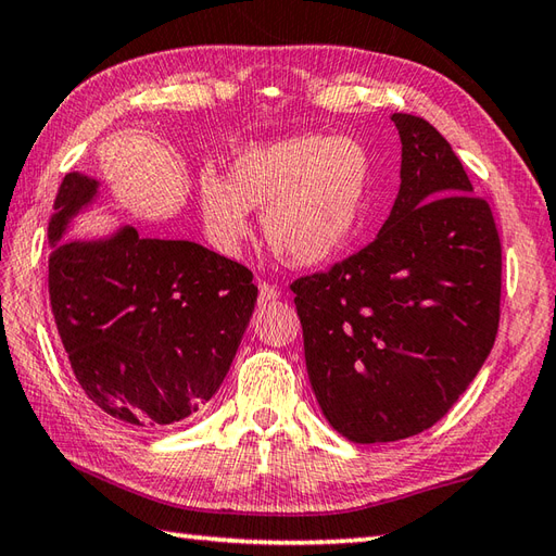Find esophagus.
I'll list each match as a JSON object with an SVG mask.
<instances>
[{"label":"esophagus","mask_w":556,"mask_h":556,"mask_svg":"<svg viewBox=\"0 0 556 556\" xmlns=\"http://www.w3.org/2000/svg\"><path fill=\"white\" fill-rule=\"evenodd\" d=\"M280 298V290L276 286H270V282H258V304H270Z\"/></svg>","instance_id":"esophagus-1"}]
</instances>
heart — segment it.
Returning <instances> with one entry per match:
<instances>
[{
  "instance_id": "obj_1",
  "label": "heart",
  "mask_w": 556,
  "mask_h": 556,
  "mask_svg": "<svg viewBox=\"0 0 556 556\" xmlns=\"http://www.w3.org/2000/svg\"><path fill=\"white\" fill-rule=\"evenodd\" d=\"M371 185V154L350 138L298 135L250 147L232 159L226 180L204 178V228L232 254L250 236V208H264V236L280 262L318 266L359 236Z\"/></svg>"
}]
</instances>
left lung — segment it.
<instances>
[{"label": "left lung", "instance_id": "obj_1", "mask_svg": "<svg viewBox=\"0 0 556 556\" xmlns=\"http://www.w3.org/2000/svg\"><path fill=\"white\" fill-rule=\"evenodd\" d=\"M392 121L402 182L378 238L290 286L320 412L362 445L435 426L500 326L502 244L490 204L428 121Z\"/></svg>", "mask_w": 556, "mask_h": 556}]
</instances>
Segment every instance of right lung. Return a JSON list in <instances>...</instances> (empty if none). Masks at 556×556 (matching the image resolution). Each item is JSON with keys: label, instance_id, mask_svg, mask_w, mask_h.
<instances>
[{"label": "right lung", "instance_id": "add662e5", "mask_svg": "<svg viewBox=\"0 0 556 556\" xmlns=\"http://www.w3.org/2000/svg\"><path fill=\"white\" fill-rule=\"evenodd\" d=\"M97 180L66 174L49 220V304L73 376L128 428H164L200 412L236 359L256 302L252 270L188 240L126 226L94 242H59Z\"/></svg>", "mask_w": 556, "mask_h": 556}]
</instances>
